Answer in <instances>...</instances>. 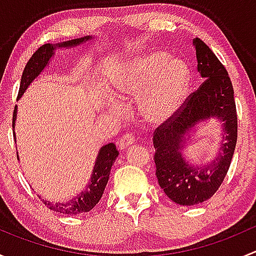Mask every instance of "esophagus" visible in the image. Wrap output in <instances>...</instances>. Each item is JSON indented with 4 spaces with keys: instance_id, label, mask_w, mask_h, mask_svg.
<instances>
[{
    "instance_id": "obj_1",
    "label": "esophagus",
    "mask_w": 256,
    "mask_h": 256,
    "mask_svg": "<svg viewBox=\"0 0 256 256\" xmlns=\"http://www.w3.org/2000/svg\"><path fill=\"white\" fill-rule=\"evenodd\" d=\"M134 142H135V138H134L132 134H125V135L120 138V141H118V148L126 150Z\"/></svg>"
}]
</instances>
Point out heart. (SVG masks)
<instances>
[{
  "mask_svg": "<svg viewBox=\"0 0 256 256\" xmlns=\"http://www.w3.org/2000/svg\"><path fill=\"white\" fill-rule=\"evenodd\" d=\"M190 76L180 59L154 50L131 59L115 76L118 92L140 96L141 112L151 124H164L176 115L187 98Z\"/></svg>",
  "mask_w": 256,
  "mask_h": 256,
  "instance_id": "obj_1",
  "label": "heart"
}]
</instances>
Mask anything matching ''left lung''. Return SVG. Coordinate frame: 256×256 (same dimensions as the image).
Wrapping results in <instances>:
<instances>
[{
    "label": "left lung",
    "mask_w": 256,
    "mask_h": 256,
    "mask_svg": "<svg viewBox=\"0 0 256 256\" xmlns=\"http://www.w3.org/2000/svg\"><path fill=\"white\" fill-rule=\"evenodd\" d=\"M197 69L204 82L187 98L182 109L154 134V164L160 187L180 206L206 202L220 187L228 172L238 138L234 90L228 72L200 38L193 40ZM216 118L222 122L221 146L216 158L204 165L185 161L182 151L200 123Z\"/></svg>",
    "instance_id": "obj_1"
}]
</instances>
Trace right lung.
<instances>
[{
  "mask_svg": "<svg viewBox=\"0 0 256 256\" xmlns=\"http://www.w3.org/2000/svg\"><path fill=\"white\" fill-rule=\"evenodd\" d=\"M92 40V36H86V37L82 38H76V40H66V42L56 43V44H48L42 46L37 49L34 54L30 56V59L28 60V63L26 64V68L22 73V78H20V92H18V99H20L23 95V92L27 90V88L30 86V82H33L43 70L46 69V66L49 64V60L53 58V56L56 54V49H68V48H74L78 47L80 44H84L88 40ZM16 118H17V106H14V122H12V128H14L16 125ZM14 135L16 138V134L14 131ZM118 156V151L116 150L115 144L110 142L104 144L102 148L99 150V154H98L96 160H95L94 170L92 172V177H90L89 184H86L85 190H82L76 197L72 198V200H66V202H49L46 200L44 198H42L40 196V200H43L46 206L49 209L54 212H58L62 214H80V213H86L90 212L95 206L99 203V200H102V193H104L105 187L108 184V180H109L110 171H112V167L115 162L116 157ZM17 157L18 152H17Z\"/></svg>",
  "mask_w": 256,
  "mask_h": 256,
  "instance_id": "right-lung-1",
  "label": "right lung"
}]
</instances>
